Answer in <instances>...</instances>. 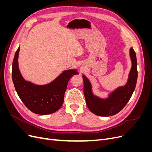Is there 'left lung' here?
<instances>
[{"instance_id": "1", "label": "left lung", "mask_w": 152, "mask_h": 152, "mask_svg": "<svg viewBox=\"0 0 152 152\" xmlns=\"http://www.w3.org/2000/svg\"><path fill=\"white\" fill-rule=\"evenodd\" d=\"M130 55L132 65L127 83L125 86L119 87L113 92L107 99H100L94 96L89 80L85 76H82L86 104L92 113L102 117L114 115L121 111L129 101L135 89L137 79V59L132 48L130 49Z\"/></svg>"}]
</instances>
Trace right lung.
<instances>
[{
    "instance_id": "1",
    "label": "right lung",
    "mask_w": 152,
    "mask_h": 152,
    "mask_svg": "<svg viewBox=\"0 0 152 152\" xmlns=\"http://www.w3.org/2000/svg\"><path fill=\"white\" fill-rule=\"evenodd\" d=\"M18 48L12 62V79L18 95L26 108L34 113L48 115L56 112L63 103L64 95L70 78L78 74L76 70L64 71L57 79L44 86L25 81L18 68Z\"/></svg>"
}]
</instances>
